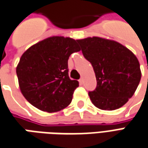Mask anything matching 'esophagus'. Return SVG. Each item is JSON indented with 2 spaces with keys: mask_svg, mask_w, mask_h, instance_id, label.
<instances>
[{
  "mask_svg": "<svg viewBox=\"0 0 148 148\" xmlns=\"http://www.w3.org/2000/svg\"><path fill=\"white\" fill-rule=\"evenodd\" d=\"M79 83L81 84V85H83V83H84V80H83L82 77V78H80V79H79Z\"/></svg>",
  "mask_w": 148,
  "mask_h": 148,
  "instance_id": "1",
  "label": "esophagus"
}]
</instances>
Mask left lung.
<instances>
[{"label":"left lung","instance_id":"1","mask_svg":"<svg viewBox=\"0 0 148 148\" xmlns=\"http://www.w3.org/2000/svg\"><path fill=\"white\" fill-rule=\"evenodd\" d=\"M77 41L96 74V88L88 92L92 103L106 110H116L125 104L141 78L135 55L114 40L93 37Z\"/></svg>","mask_w":148,"mask_h":148}]
</instances>
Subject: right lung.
Segmentation results:
<instances>
[{
    "label": "right lung",
    "instance_id": "1",
    "mask_svg": "<svg viewBox=\"0 0 148 148\" xmlns=\"http://www.w3.org/2000/svg\"><path fill=\"white\" fill-rule=\"evenodd\" d=\"M77 40L55 36L29 48L20 58L16 74L22 94L29 103L49 113L71 103L78 82L68 74V59L79 52Z\"/></svg>",
    "mask_w": 148,
    "mask_h": 148
}]
</instances>
